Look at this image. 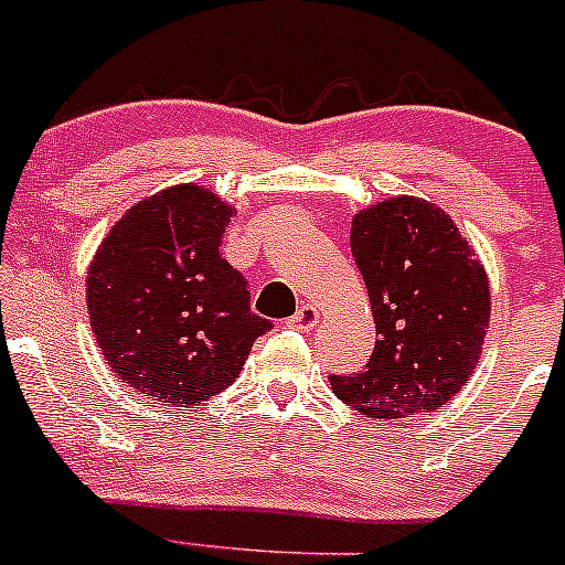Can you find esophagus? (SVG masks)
Returning <instances> with one entry per match:
<instances>
[{"mask_svg":"<svg viewBox=\"0 0 565 565\" xmlns=\"http://www.w3.org/2000/svg\"><path fill=\"white\" fill-rule=\"evenodd\" d=\"M288 323L294 326V329H310V326L318 323V310L312 305L299 307V310H296V316H290Z\"/></svg>","mask_w":565,"mask_h":565,"instance_id":"1","label":"esophagus"}]
</instances>
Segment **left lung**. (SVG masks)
I'll list each match as a JSON object with an SVG mask.
<instances>
[{"mask_svg": "<svg viewBox=\"0 0 565 565\" xmlns=\"http://www.w3.org/2000/svg\"><path fill=\"white\" fill-rule=\"evenodd\" d=\"M351 253L377 340L364 370L331 375V388L370 418L444 408L473 375L490 329L484 266L455 220L416 195L362 209Z\"/></svg>", "mask_w": 565, "mask_h": 565, "instance_id": "8db88e82", "label": "left lung"}]
</instances>
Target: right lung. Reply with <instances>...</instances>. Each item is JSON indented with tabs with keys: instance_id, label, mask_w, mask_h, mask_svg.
Returning <instances> with one entry per match:
<instances>
[{
	"instance_id": "obj_1",
	"label": "right lung",
	"mask_w": 565,
	"mask_h": 565,
	"mask_svg": "<svg viewBox=\"0 0 565 565\" xmlns=\"http://www.w3.org/2000/svg\"><path fill=\"white\" fill-rule=\"evenodd\" d=\"M236 214L201 184H177L127 209L86 271L103 356L147 399L190 408L239 377L271 329L249 312L247 280L220 255Z\"/></svg>"
}]
</instances>
